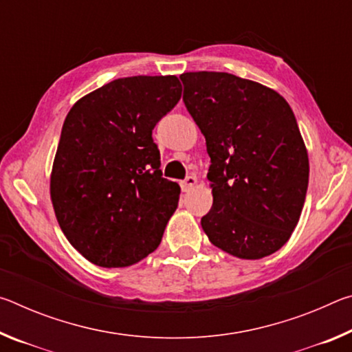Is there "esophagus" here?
Returning a JSON list of instances; mask_svg holds the SVG:
<instances>
[{"label":"esophagus","instance_id":"1","mask_svg":"<svg viewBox=\"0 0 352 352\" xmlns=\"http://www.w3.org/2000/svg\"><path fill=\"white\" fill-rule=\"evenodd\" d=\"M195 183H197V178H195L194 175H189V177L184 178V180L182 182L183 192H188V190L192 189L195 186Z\"/></svg>","mask_w":352,"mask_h":352}]
</instances>
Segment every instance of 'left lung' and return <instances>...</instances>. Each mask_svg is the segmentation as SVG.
<instances>
[{"mask_svg": "<svg viewBox=\"0 0 352 352\" xmlns=\"http://www.w3.org/2000/svg\"><path fill=\"white\" fill-rule=\"evenodd\" d=\"M183 102L206 140L212 208L201 228L241 259L278 252L306 200L309 158L281 94L234 74L183 73Z\"/></svg>", "mask_w": 352, "mask_h": 352, "instance_id": "1", "label": "left lung"}]
</instances>
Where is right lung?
Segmentation results:
<instances>
[{
	"label": "right lung",
	"instance_id": "add662e5",
	"mask_svg": "<svg viewBox=\"0 0 352 352\" xmlns=\"http://www.w3.org/2000/svg\"><path fill=\"white\" fill-rule=\"evenodd\" d=\"M180 98L175 76L124 77L67 115L51 200L63 234L93 264L129 267L162 242L180 186L162 177L152 130Z\"/></svg>",
	"mask_w": 352,
	"mask_h": 352
}]
</instances>
